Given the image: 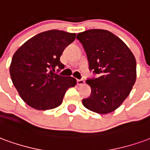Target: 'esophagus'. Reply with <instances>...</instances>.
<instances>
[{
	"mask_svg": "<svg viewBox=\"0 0 150 150\" xmlns=\"http://www.w3.org/2000/svg\"><path fill=\"white\" fill-rule=\"evenodd\" d=\"M84 83V79H77V84H78L79 86H82V85H83Z\"/></svg>",
	"mask_w": 150,
	"mask_h": 150,
	"instance_id": "obj_1",
	"label": "esophagus"
}]
</instances>
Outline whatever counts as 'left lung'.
<instances>
[{
    "label": "left lung",
    "instance_id": "obj_1",
    "mask_svg": "<svg viewBox=\"0 0 150 150\" xmlns=\"http://www.w3.org/2000/svg\"><path fill=\"white\" fill-rule=\"evenodd\" d=\"M88 57L89 70L98 75L88 79L90 96L83 100L89 110L107 114L119 108L130 93L137 77L134 55L110 31L88 30L77 34Z\"/></svg>",
    "mask_w": 150,
    "mask_h": 150
}]
</instances>
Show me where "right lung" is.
<instances>
[{
	"label": "right lung",
	"mask_w": 150,
	"mask_h": 150,
	"mask_svg": "<svg viewBox=\"0 0 150 150\" xmlns=\"http://www.w3.org/2000/svg\"><path fill=\"white\" fill-rule=\"evenodd\" d=\"M76 34L51 30L31 38L14 53L9 67L12 81L21 98L37 110H49L62 104L76 79L55 73L65 66L60 57Z\"/></svg>",
	"instance_id": "1"
}]
</instances>
